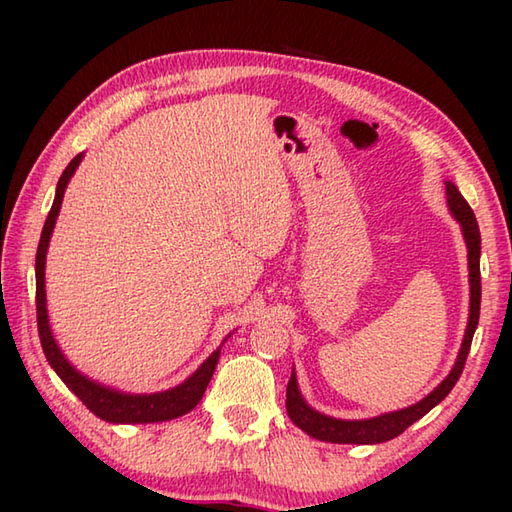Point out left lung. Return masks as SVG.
Wrapping results in <instances>:
<instances>
[{
    "label": "left lung",
    "mask_w": 512,
    "mask_h": 512,
    "mask_svg": "<svg viewBox=\"0 0 512 512\" xmlns=\"http://www.w3.org/2000/svg\"><path fill=\"white\" fill-rule=\"evenodd\" d=\"M447 202L449 211L460 222L462 235L466 248H469V284H471V312H469V325H466L464 341L460 347V354L455 358V365L451 367L449 376L442 380V383L431 391L429 396H424L420 402L405 409L389 411L383 416L367 418V420H339L332 416H325V413L312 409L306 400H303L295 369H292L288 389H286V409L290 420L297 424L301 431H306L308 436L323 440V442H334V444H378L387 442L391 438L400 436L402 431L411 427L413 422L420 420L422 416L442 402L449 396V391L458 383L462 376V369L466 363V356L471 350V341L477 328V321H480V299H482V281H480V250H482V237H480V226H477L475 213L462 198L453 182H447Z\"/></svg>",
    "instance_id": "left-lung-1"
}]
</instances>
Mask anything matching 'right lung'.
Masks as SVG:
<instances>
[{
	"label": "right lung",
	"instance_id": "right-lung-1",
	"mask_svg": "<svg viewBox=\"0 0 512 512\" xmlns=\"http://www.w3.org/2000/svg\"><path fill=\"white\" fill-rule=\"evenodd\" d=\"M83 160V154L74 156L70 165L65 167L61 173L57 193H54L52 209L46 217V224H43L39 248H37V259H35V275H37V328H39V339L43 354H46L50 367L57 372V376L63 380L72 394L79 398L85 407H88L94 416H99L105 422L114 424H145V422H162V420H173L180 418L184 413H189L198 402L202 400L206 385L213 378L215 365L220 361V350H217L206 358V361L195 369V372L180 383L178 387L158 391V394H125V391H118L112 387H105L96 380L83 376L79 369H74L68 358L63 356L61 347L57 345L50 330L48 321V308H46V253L48 244L54 231V224H57V217L61 211L63 193L68 187L70 178L74 176L76 167Z\"/></svg>",
	"mask_w": 512,
	"mask_h": 512
}]
</instances>
